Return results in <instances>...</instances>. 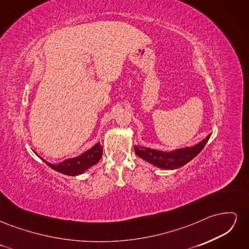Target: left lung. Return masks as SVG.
Returning <instances> with one entry per match:
<instances>
[{
  "instance_id": "left-lung-1",
  "label": "left lung",
  "mask_w": 249,
  "mask_h": 249,
  "mask_svg": "<svg viewBox=\"0 0 249 249\" xmlns=\"http://www.w3.org/2000/svg\"><path fill=\"white\" fill-rule=\"evenodd\" d=\"M211 134L198 142L196 145L188 146L183 148H177L169 152H164L160 149H153L140 145H134L135 153L144 161L153 164L154 166L164 170L178 169L184 166L188 162H190L193 158L196 157L201 149L205 147Z\"/></svg>"
}]
</instances>
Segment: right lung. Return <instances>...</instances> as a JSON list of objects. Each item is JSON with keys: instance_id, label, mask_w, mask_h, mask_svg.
I'll list each match as a JSON object with an SVG mask.
<instances>
[{"instance_id": "right-lung-1", "label": "right lung", "mask_w": 249, "mask_h": 249, "mask_svg": "<svg viewBox=\"0 0 249 249\" xmlns=\"http://www.w3.org/2000/svg\"><path fill=\"white\" fill-rule=\"evenodd\" d=\"M102 155H103V146L100 144V142H97L91 148H89L82 155L74 158H70V159H66L57 164H52L42 159L40 156L38 155L37 156H38L40 159L52 169L62 173V175L76 177V176L82 175L83 172H85L90 167H92L93 165H95L100 161Z\"/></svg>"}]
</instances>
